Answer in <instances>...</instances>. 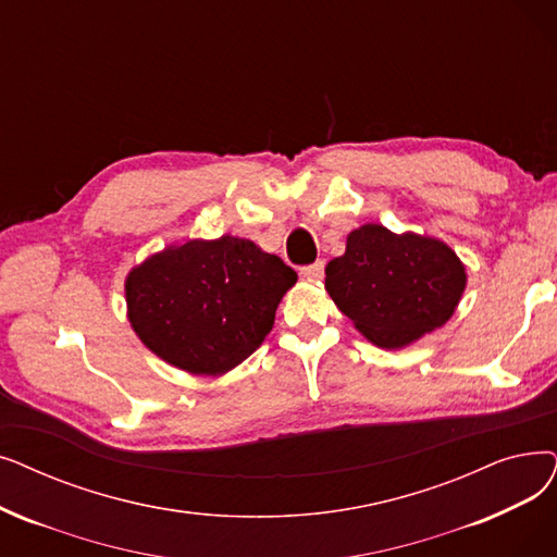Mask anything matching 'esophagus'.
<instances>
[{
	"label": "esophagus",
	"mask_w": 557,
	"mask_h": 557,
	"mask_svg": "<svg viewBox=\"0 0 557 557\" xmlns=\"http://www.w3.org/2000/svg\"><path fill=\"white\" fill-rule=\"evenodd\" d=\"M325 273V261H313L309 265H302L300 269V275L307 277V280H321Z\"/></svg>",
	"instance_id": "1"
}]
</instances>
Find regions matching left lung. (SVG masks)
Masks as SVG:
<instances>
[{"label": "left lung", "mask_w": 557, "mask_h": 557, "mask_svg": "<svg viewBox=\"0 0 557 557\" xmlns=\"http://www.w3.org/2000/svg\"><path fill=\"white\" fill-rule=\"evenodd\" d=\"M467 271L437 238L394 234L382 225H361L346 240V252L325 265V288L380 348L409 346L442 327L465 294Z\"/></svg>", "instance_id": "8db88e82"}]
</instances>
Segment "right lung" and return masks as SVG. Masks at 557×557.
<instances>
[{
    "label": "right lung",
    "mask_w": 557,
    "mask_h": 557,
    "mask_svg": "<svg viewBox=\"0 0 557 557\" xmlns=\"http://www.w3.org/2000/svg\"><path fill=\"white\" fill-rule=\"evenodd\" d=\"M298 275L248 238L186 240L127 275V317L140 342L193 375H223L273 330Z\"/></svg>",
    "instance_id": "1"
}]
</instances>
